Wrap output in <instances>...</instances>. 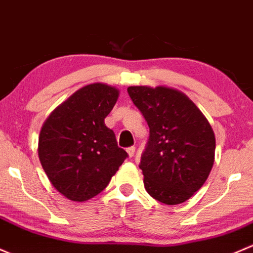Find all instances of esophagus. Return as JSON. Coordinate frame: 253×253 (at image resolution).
Returning <instances> with one entry per match:
<instances>
[{
    "label": "esophagus",
    "instance_id": "obj_1",
    "mask_svg": "<svg viewBox=\"0 0 253 253\" xmlns=\"http://www.w3.org/2000/svg\"><path fill=\"white\" fill-rule=\"evenodd\" d=\"M126 152H127V155H129V157H132V156H134V153H135L134 146H131V147H127Z\"/></svg>",
    "mask_w": 253,
    "mask_h": 253
}]
</instances>
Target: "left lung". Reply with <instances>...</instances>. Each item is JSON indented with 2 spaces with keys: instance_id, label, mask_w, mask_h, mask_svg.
Instances as JSON below:
<instances>
[{
  "instance_id": "8db88e82",
  "label": "left lung",
  "mask_w": 253,
  "mask_h": 253,
  "mask_svg": "<svg viewBox=\"0 0 253 253\" xmlns=\"http://www.w3.org/2000/svg\"><path fill=\"white\" fill-rule=\"evenodd\" d=\"M127 93L150 127L140 169L146 191L166 205L189 200L207 180L215 137L194 102L178 90L130 86Z\"/></svg>"
}]
</instances>
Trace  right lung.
<instances>
[{"instance_id":"add662e5","label":"right lung","mask_w":253,"mask_h":253,"mask_svg":"<svg viewBox=\"0 0 253 253\" xmlns=\"http://www.w3.org/2000/svg\"><path fill=\"white\" fill-rule=\"evenodd\" d=\"M118 95L106 84L87 85L54 109L41 127V166L57 191L72 201L100 194L127 157L105 124Z\"/></svg>"}]
</instances>
